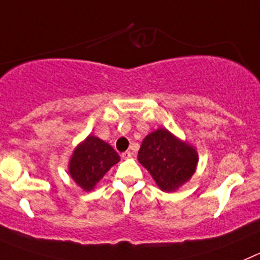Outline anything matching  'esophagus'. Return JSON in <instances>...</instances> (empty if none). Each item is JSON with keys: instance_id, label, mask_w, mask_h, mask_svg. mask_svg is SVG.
<instances>
[{"instance_id": "34e87169", "label": "esophagus", "mask_w": 260, "mask_h": 260, "mask_svg": "<svg viewBox=\"0 0 260 260\" xmlns=\"http://www.w3.org/2000/svg\"><path fill=\"white\" fill-rule=\"evenodd\" d=\"M133 155L132 152H128V150H126V152H123L122 154H121V157L123 158V159H127V158H130Z\"/></svg>"}]
</instances>
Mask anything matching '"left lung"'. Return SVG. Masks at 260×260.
<instances>
[{"label": "left lung", "instance_id": "left-lung-1", "mask_svg": "<svg viewBox=\"0 0 260 260\" xmlns=\"http://www.w3.org/2000/svg\"><path fill=\"white\" fill-rule=\"evenodd\" d=\"M138 160L162 191L174 192L191 179L199 157L197 149L186 140L159 127L144 138Z\"/></svg>", "mask_w": 260, "mask_h": 260}]
</instances>
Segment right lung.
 <instances>
[{"label":"right lung","mask_w":260,"mask_h":260,"mask_svg":"<svg viewBox=\"0 0 260 260\" xmlns=\"http://www.w3.org/2000/svg\"><path fill=\"white\" fill-rule=\"evenodd\" d=\"M117 162H120V155L108 143L94 135H88L71 154L69 175L84 191H91Z\"/></svg>","instance_id":"right-lung-1"}]
</instances>
